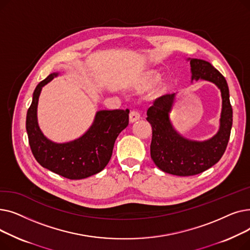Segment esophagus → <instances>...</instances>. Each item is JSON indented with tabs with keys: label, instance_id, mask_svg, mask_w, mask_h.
Wrapping results in <instances>:
<instances>
[{
	"label": "esophagus",
	"instance_id": "34e87169",
	"mask_svg": "<svg viewBox=\"0 0 250 250\" xmlns=\"http://www.w3.org/2000/svg\"><path fill=\"white\" fill-rule=\"evenodd\" d=\"M141 117V114L138 110H132L129 112V123H135Z\"/></svg>",
	"mask_w": 250,
	"mask_h": 250
}]
</instances>
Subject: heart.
<instances>
[{"mask_svg": "<svg viewBox=\"0 0 250 250\" xmlns=\"http://www.w3.org/2000/svg\"><path fill=\"white\" fill-rule=\"evenodd\" d=\"M157 81H158V78H157L156 76H153V77L151 78L150 83H151V84H156V83H157Z\"/></svg>", "mask_w": 250, "mask_h": 250, "instance_id": "obj_1", "label": "heart"}]
</instances>
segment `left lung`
I'll return each mask as SVG.
<instances>
[{
    "mask_svg": "<svg viewBox=\"0 0 250 250\" xmlns=\"http://www.w3.org/2000/svg\"><path fill=\"white\" fill-rule=\"evenodd\" d=\"M190 64L191 82L199 79L214 83L221 91L222 111L218 133L207 141H192L181 136L170 122L169 113L176 93L157 98L147 111V121L152 125L151 158L162 171L190 176L204 172L215 165L224 154L232 127V106L229 88L224 78L208 62L188 59Z\"/></svg>",
    "mask_w": 250,
    "mask_h": 250,
    "instance_id": "obj_1",
    "label": "left lung"
}]
</instances>
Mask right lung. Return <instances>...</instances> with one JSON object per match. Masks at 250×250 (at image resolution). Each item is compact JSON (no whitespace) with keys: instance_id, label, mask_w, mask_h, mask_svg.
Listing matches in <instances>:
<instances>
[{"instance_id":"add662e5","label":"right lung","mask_w":250,"mask_h":250,"mask_svg":"<svg viewBox=\"0 0 250 250\" xmlns=\"http://www.w3.org/2000/svg\"><path fill=\"white\" fill-rule=\"evenodd\" d=\"M52 73L39 83L26 116L29 145L36 161L42 167L69 179H83L94 175L109 162L114 142L128 125L129 110H99L87 132L68 143L48 140L37 123V104L42 89L57 77Z\"/></svg>"}]
</instances>
